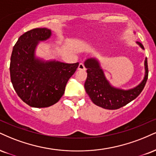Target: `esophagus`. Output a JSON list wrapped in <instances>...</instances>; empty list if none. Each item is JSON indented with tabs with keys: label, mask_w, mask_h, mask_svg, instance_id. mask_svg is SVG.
<instances>
[{
	"label": "esophagus",
	"mask_w": 156,
	"mask_h": 156,
	"mask_svg": "<svg viewBox=\"0 0 156 156\" xmlns=\"http://www.w3.org/2000/svg\"><path fill=\"white\" fill-rule=\"evenodd\" d=\"M78 70H86V67L84 66V65L83 63H80L79 65H78Z\"/></svg>",
	"instance_id": "obj_1"
}]
</instances>
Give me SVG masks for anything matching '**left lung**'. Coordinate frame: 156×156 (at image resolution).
Returning a JSON list of instances; mask_svg holds the SVG:
<instances>
[{
    "label": "left lung",
    "instance_id": "1",
    "mask_svg": "<svg viewBox=\"0 0 156 156\" xmlns=\"http://www.w3.org/2000/svg\"><path fill=\"white\" fill-rule=\"evenodd\" d=\"M142 49H144L141 43L136 42ZM84 65L87 68V78L84 88L94 104L108 109L116 110L125 106L136 99L143 90L148 77L147 59H144V76L140 84L132 89H123L112 86L107 79L99 60L94 57L86 59Z\"/></svg>",
    "mask_w": 156,
    "mask_h": 156
}]
</instances>
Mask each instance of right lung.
<instances>
[{"label": "right lung", "mask_w": 156, "mask_h": 156, "mask_svg": "<svg viewBox=\"0 0 156 156\" xmlns=\"http://www.w3.org/2000/svg\"><path fill=\"white\" fill-rule=\"evenodd\" d=\"M47 28H35L19 37L13 48L11 80L20 99L33 108H47L57 103L79 63L44 60L35 56L39 42L51 36Z\"/></svg>", "instance_id": "add662e5"}]
</instances>
